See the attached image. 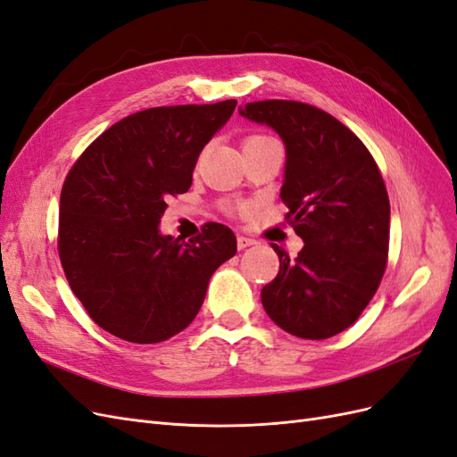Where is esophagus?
<instances>
[{
    "label": "esophagus",
    "instance_id": "34e87169",
    "mask_svg": "<svg viewBox=\"0 0 457 457\" xmlns=\"http://www.w3.org/2000/svg\"><path fill=\"white\" fill-rule=\"evenodd\" d=\"M253 244H255V240L247 238V237H238V238H237V245H238V250H245V247H250V245H253Z\"/></svg>",
    "mask_w": 457,
    "mask_h": 457
}]
</instances>
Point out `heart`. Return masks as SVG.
<instances>
[{"label": "heart", "instance_id": "1", "mask_svg": "<svg viewBox=\"0 0 457 457\" xmlns=\"http://www.w3.org/2000/svg\"><path fill=\"white\" fill-rule=\"evenodd\" d=\"M252 139H265V137H252Z\"/></svg>", "mask_w": 457, "mask_h": 457}]
</instances>
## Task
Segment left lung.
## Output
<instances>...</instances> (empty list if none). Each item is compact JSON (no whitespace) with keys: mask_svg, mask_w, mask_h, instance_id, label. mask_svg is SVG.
Here are the masks:
<instances>
[{"mask_svg":"<svg viewBox=\"0 0 457 457\" xmlns=\"http://www.w3.org/2000/svg\"><path fill=\"white\" fill-rule=\"evenodd\" d=\"M240 116L269 126L286 146L280 198L305 242L295 259L272 244L276 278L261 289L270 320L303 339H328L366 309L389 253L391 205L362 141L320 108L259 101Z\"/></svg>","mask_w":457,"mask_h":457,"instance_id":"left-lung-1","label":"left lung"}]
</instances>
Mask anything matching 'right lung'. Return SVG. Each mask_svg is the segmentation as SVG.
Wrapping results in <instances>:
<instances>
[{
    "instance_id": "right-lung-1",
    "label": "right lung",
    "mask_w": 457,
    "mask_h": 457,
    "mask_svg": "<svg viewBox=\"0 0 457 457\" xmlns=\"http://www.w3.org/2000/svg\"><path fill=\"white\" fill-rule=\"evenodd\" d=\"M237 101L158 106L120 120L68 173L59 255L72 292L108 334L160 343L198 314L212 274L237 253V237L207 223L188 242L162 234L168 196L183 195L202 148Z\"/></svg>"
}]
</instances>
